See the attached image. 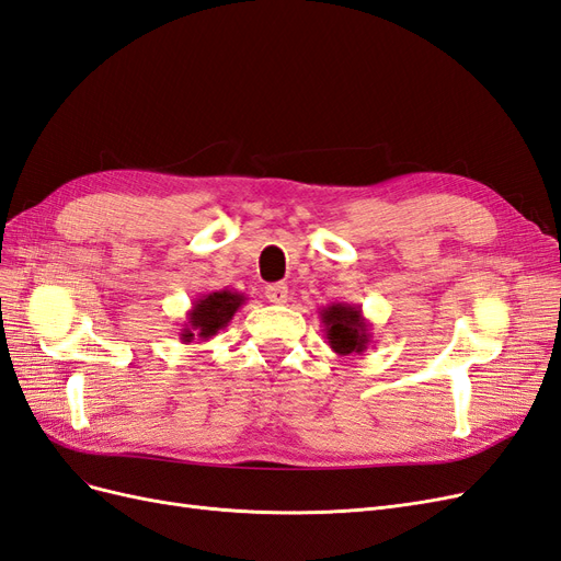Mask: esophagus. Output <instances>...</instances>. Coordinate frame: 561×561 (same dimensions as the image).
Segmentation results:
<instances>
[{
    "instance_id": "34e87169",
    "label": "esophagus",
    "mask_w": 561,
    "mask_h": 561,
    "mask_svg": "<svg viewBox=\"0 0 561 561\" xmlns=\"http://www.w3.org/2000/svg\"><path fill=\"white\" fill-rule=\"evenodd\" d=\"M266 299L271 301V304H287V285L285 283H271V285H266Z\"/></svg>"
}]
</instances>
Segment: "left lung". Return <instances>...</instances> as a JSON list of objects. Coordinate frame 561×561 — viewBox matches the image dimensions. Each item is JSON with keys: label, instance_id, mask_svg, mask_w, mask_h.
<instances>
[{"label": "left lung", "instance_id": "obj_1", "mask_svg": "<svg viewBox=\"0 0 561 561\" xmlns=\"http://www.w3.org/2000/svg\"><path fill=\"white\" fill-rule=\"evenodd\" d=\"M322 328H325L328 346L336 355H360L371 344V325L363 316L360 304L334 301L318 311Z\"/></svg>", "mask_w": 561, "mask_h": 561}]
</instances>
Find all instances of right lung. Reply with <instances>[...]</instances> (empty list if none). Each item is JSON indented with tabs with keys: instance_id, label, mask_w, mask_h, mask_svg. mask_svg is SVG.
I'll return each instance as SVG.
<instances>
[{
	"instance_id": "1",
	"label": "right lung",
	"mask_w": 561,
	"mask_h": 561,
	"mask_svg": "<svg viewBox=\"0 0 561 561\" xmlns=\"http://www.w3.org/2000/svg\"><path fill=\"white\" fill-rule=\"evenodd\" d=\"M245 299L248 297L243 293L233 290H217L196 297L192 309L186 311V320L180 330V342H208V339H213L219 330H225L229 325V320L243 307Z\"/></svg>"
}]
</instances>
